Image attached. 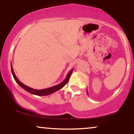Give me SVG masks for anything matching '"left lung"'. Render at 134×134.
Listing matches in <instances>:
<instances>
[{
  "label": "left lung",
  "instance_id": "1",
  "mask_svg": "<svg viewBox=\"0 0 134 134\" xmlns=\"http://www.w3.org/2000/svg\"><path fill=\"white\" fill-rule=\"evenodd\" d=\"M87 94L88 95V91H87Z\"/></svg>",
  "mask_w": 134,
  "mask_h": 134
}]
</instances>
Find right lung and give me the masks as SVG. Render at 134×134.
Returning <instances> with one entry per match:
<instances>
[{"instance_id":"right-lung-1","label":"right lung","mask_w":134,"mask_h":134,"mask_svg":"<svg viewBox=\"0 0 134 134\" xmlns=\"http://www.w3.org/2000/svg\"><path fill=\"white\" fill-rule=\"evenodd\" d=\"M11 69H12V72L13 76V77L15 80V81L17 82L18 85H19L20 87H21L23 89H24L25 91H27V92L31 93V94H35V95H37V96H47V95L51 94L52 93H54L55 92V91L59 90L61 88H62L64 86H65L66 84L67 83V82H68V80L69 79V77H70L71 74H72V71H73V69H71V71L68 72V74H67L66 77L65 79L63 80L62 83H60L58 85L53 86V87L47 88H45V89H43V90H35L34 88H32L28 87V86L24 85V84L22 83L21 82L19 81V80L17 78V77L14 74L13 69V66L12 65V63H11Z\"/></svg>"}]
</instances>
